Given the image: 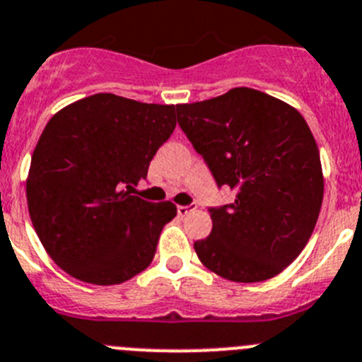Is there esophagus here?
<instances>
[{
  "label": "esophagus",
  "mask_w": 362,
  "mask_h": 362,
  "mask_svg": "<svg viewBox=\"0 0 362 362\" xmlns=\"http://www.w3.org/2000/svg\"><path fill=\"white\" fill-rule=\"evenodd\" d=\"M192 209H196L194 203H191V205H178V206H177V212H178V216L184 217V216H187V214L191 212Z\"/></svg>",
  "instance_id": "obj_1"
}]
</instances>
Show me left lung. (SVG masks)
<instances>
[{"label":"left lung","instance_id":"obj_1","mask_svg":"<svg viewBox=\"0 0 362 362\" xmlns=\"http://www.w3.org/2000/svg\"><path fill=\"white\" fill-rule=\"evenodd\" d=\"M178 125L203 157L230 205L210 206L212 231L194 242L221 278L258 283L285 270L310 240L324 198L318 146L288 104L252 90L178 104Z\"/></svg>","mask_w":362,"mask_h":362}]
</instances>
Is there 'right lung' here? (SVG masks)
<instances>
[{"instance_id":"right-lung-1","label":"right lung","mask_w":362,"mask_h":362,"mask_svg":"<svg viewBox=\"0 0 362 362\" xmlns=\"http://www.w3.org/2000/svg\"><path fill=\"white\" fill-rule=\"evenodd\" d=\"M175 106L113 93L86 97L49 120L26 182L31 223L66 274L118 285L152 263L171 202L132 194L150 160L173 134Z\"/></svg>"}]
</instances>
